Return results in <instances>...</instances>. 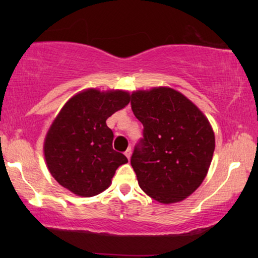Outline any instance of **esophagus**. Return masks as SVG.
I'll use <instances>...</instances> for the list:
<instances>
[{
    "label": "esophagus",
    "instance_id": "1",
    "mask_svg": "<svg viewBox=\"0 0 258 258\" xmlns=\"http://www.w3.org/2000/svg\"><path fill=\"white\" fill-rule=\"evenodd\" d=\"M124 155L126 156V158H128V160H130V156H132V148H128V149H126V151L124 153Z\"/></svg>",
    "mask_w": 258,
    "mask_h": 258
}]
</instances>
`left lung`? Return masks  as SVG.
<instances>
[{
    "label": "left lung",
    "instance_id": "8db88e82",
    "mask_svg": "<svg viewBox=\"0 0 258 258\" xmlns=\"http://www.w3.org/2000/svg\"><path fill=\"white\" fill-rule=\"evenodd\" d=\"M130 104L143 124V137L130 160L141 189L161 203L184 200L203 182L213 160L209 121L171 88L136 91Z\"/></svg>",
    "mask_w": 258,
    "mask_h": 258
}]
</instances>
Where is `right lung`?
Wrapping results in <instances>:
<instances>
[{
    "label": "right lung",
    "mask_w": 258,
    "mask_h": 258,
    "mask_svg": "<svg viewBox=\"0 0 258 258\" xmlns=\"http://www.w3.org/2000/svg\"><path fill=\"white\" fill-rule=\"evenodd\" d=\"M129 101L126 91L88 89L67 102L44 141L45 162L59 184L84 197L110 185L128 158L112 149L114 134L105 121Z\"/></svg>",
    "instance_id": "obj_1"
}]
</instances>
